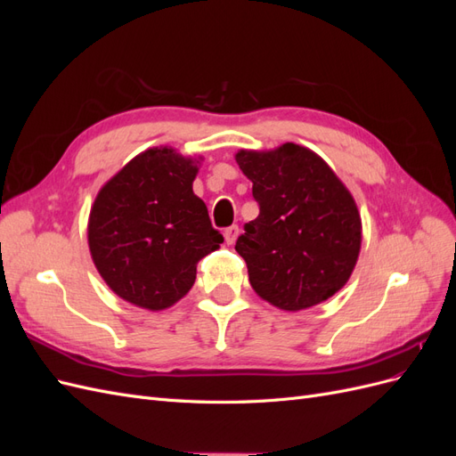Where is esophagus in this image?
I'll use <instances>...</instances> for the list:
<instances>
[{
    "label": "esophagus",
    "mask_w": 456,
    "mask_h": 456,
    "mask_svg": "<svg viewBox=\"0 0 456 456\" xmlns=\"http://www.w3.org/2000/svg\"><path fill=\"white\" fill-rule=\"evenodd\" d=\"M238 233H240V228H238L236 224H233V226H228V228L224 230V241H226L228 245H232L233 241H236Z\"/></svg>",
    "instance_id": "obj_1"
}]
</instances>
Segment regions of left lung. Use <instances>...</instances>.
<instances>
[{"mask_svg": "<svg viewBox=\"0 0 456 456\" xmlns=\"http://www.w3.org/2000/svg\"><path fill=\"white\" fill-rule=\"evenodd\" d=\"M236 161L258 203V216L236 241L255 291L287 312L333 297L362 247V218L346 186L320 156L293 142L241 150Z\"/></svg>", "mask_w": 456, "mask_h": 456, "instance_id": "1", "label": "left lung"}]
</instances>
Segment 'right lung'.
Returning a JSON list of instances; mask_svg holds the SVG:
<instances>
[{
  "mask_svg": "<svg viewBox=\"0 0 456 456\" xmlns=\"http://www.w3.org/2000/svg\"><path fill=\"white\" fill-rule=\"evenodd\" d=\"M196 175V161L173 148H151L94 200L87 233L93 262L134 306H173L194 285L198 262L224 241L191 190Z\"/></svg>",
  "mask_w": 456,
  "mask_h": 456,
  "instance_id": "1",
  "label": "right lung"
}]
</instances>
